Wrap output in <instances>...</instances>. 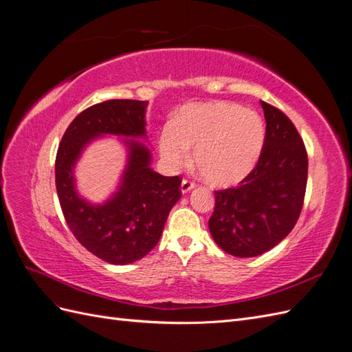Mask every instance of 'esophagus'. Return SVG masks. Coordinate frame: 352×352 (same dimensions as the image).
<instances>
[{
	"instance_id": "esophagus-1",
	"label": "esophagus",
	"mask_w": 352,
	"mask_h": 352,
	"mask_svg": "<svg viewBox=\"0 0 352 352\" xmlns=\"http://www.w3.org/2000/svg\"><path fill=\"white\" fill-rule=\"evenodd\" d=\"M197 185L194 182H190V180L184 179L182 184H180V190H182V194H188L189 190H192Z\"/></svg>"
}]
</instances>
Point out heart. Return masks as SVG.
Here are the masks:
<instances>
[{
  "mask_svg": "<svg viewBox=\"0 0 352 352\" xmlns=\"http://www.w3.org/2000/svg\"><path fill=\"white\" fill-rule=\"evenodd\" d=\"M261 117L239 105L211 101L184 105L158 135V151L170 168H179L194 150L201 176L217 188L247 179L263 153Z\"/></svg>",
  "mask_w": 352,
  "mask_h": 352,
  "instance_id": "heart-1",
  "label": "heart"
}]
</instances>
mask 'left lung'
Here are the masks:
<instances>
[{
	"mask_svg": "<svg viewBox=\"0 0 352 352\" xmlns=\"http://www.w3.org/2000/svg\"><path fill=\"white\" fill-rule=\"evenodd\" d=\"M265 117L263 153L252 173L236 188L214 190L208 229L219 247L235 257L267 252L283 241L301 214L308 158L294 123L261 101Z\"/></svg>",
	"mask_w": 352,
	"mask_h": 352,
	"instance_id": "8db88e82",
	"label": "left lung"
}]
</instances>
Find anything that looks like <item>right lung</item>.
<instances>
[{
    "mask_svg": "<svg viewBox=\"0 0 352 352\" xmlns=\"http://www.w3.org/2000/svg\"><path fill=\"white\" fill-rule=\"evenodd\" d=\"M148 101L109 100L82 111L63 135L56 157V186L63 214L80 245L110 264H131L150 252L162 238L170 210L179 201V176L151 168L146 140ZM104 134L124 138L126 166L116 192L102 205H92L76 189L74 167L92 140ZM131 137V140L126 138Z\"/></svg>",
    "mask_w": 352,
    "mask_h": 352,
    "instance_id": "add662e5",
    "label": "right lung"
}]
</instances>
